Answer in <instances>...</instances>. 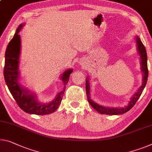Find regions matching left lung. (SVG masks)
Masks as SVG:
<instances>
[{
	"instance_id": "left-lung-1",
	"label": "left lung",
	"mask_w": 152,
	"mask_h": 152,
	"mask_svg": "<svg viewBox=\"0 0 152 152\" xmlns=\"http://www.w3.org/2000/svg\"><path fill=\"white\" fill-rule=\"evenodd\" d=\"M135 40H136L137 51L140 56V60H141V71L143 73V80H142V85L141 86L134 94L132 96L130 99L129 103L127 106L122 108H113V107H105L101 105H99L96 102H95L94 100L91 99L90 97V81L89 77L86 78V95L88 100V102L90 104V105L94 108L95 110L99 112L101 114H106V115H121V114L126 113L130 109L132 108V107L134 105L137 100L141 96V95L143 92L145 87L147 81L148 77V56H147L146 50L143 44L138 36L135 37Z\"/></svg>"
}]
</instances>
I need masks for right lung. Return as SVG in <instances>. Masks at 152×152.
<instances>
[{
	"instance_id": "1",
	"label": "right lung",
	"mask_w": 152,
	"mask_h": 152,
	"mask_svg": "<svg viewBox=\"0 0 152 152\" xmlns=\"http://www.w3.org/2000/svg\"><path fill=\"white\" fill-rule=\"evenodd\" d=\"M24 24H21L15 34L9 42L5 52V62L4 67V77L7 86L15 100L18 106L26 113L35 115H47L54 112L59 107L64 94L66 85L69 80L70 75L73 69L65 71L60 76L64 83L63 90L58 93L56 96L50 102L39 101L34 92L24 87L20 82V55L21 50V39L19 34Z\"/></svg>"
}]
</instances>
